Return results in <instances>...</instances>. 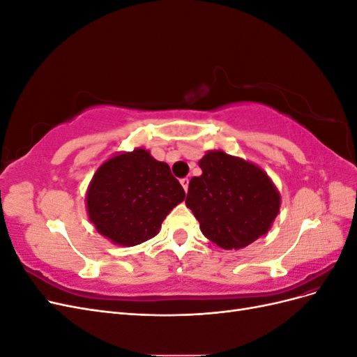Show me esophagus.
Here are the masks:
<instances>
[{
    "label": "esophagus",
    "instance_id": "1",
    "mask_svg": "<svg viewBox=\"0 0 357 357\" xmlns=\"http://www.w3.org/2000/svg\"><path fill=\"white\" fill-rule=\"evenodd\" d=\"M180 183H181V186H183V189H185V190L188 192V189H189V178H188V177H185V178H181V180H180Z\"/></svg>",
    "mask_w": 357,
    "mask_h": 357
}]
</instances>
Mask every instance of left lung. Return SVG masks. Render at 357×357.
Instances as JSON below:
<instances>
[{"label":"left lung","instance_id":"obj_1","mask_svg":"<svg viewBox=\"0 0 357 357\" xmlns=\"http://www.w3.org/2000/svg\"><path fill=\"white\" fill-rule=\"evenodd\" d=\"M199 167L202 174L190 180L186 205L210 241L236 250L269 231L280 193L261 168L220 150L208 152Z\"/></svg>","mask_w":357,"mask_h":357}]
</instances>
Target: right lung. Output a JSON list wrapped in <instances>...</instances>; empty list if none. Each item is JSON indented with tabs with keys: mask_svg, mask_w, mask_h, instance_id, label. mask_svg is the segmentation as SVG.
Here are the masks:
<instances>
[{
	"mask_svg": "<svg viewBox=\"0 0 357 357\" xmlns=\"http://www.w3.org/2000/svg\"><path fill=\"white\" fill-rule=\"evenodd\" d=\"M183 199L185 190L168 164L153 159L144 149L104 162L86 195L96 231L128 247L153 238Z\"/></svg>",
	"mask_w": 357,
	"mask_h": 357,
	"instance_id": "obj_1",
	"label": "right lung"
}]
</instances>
